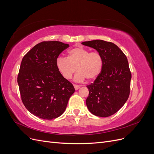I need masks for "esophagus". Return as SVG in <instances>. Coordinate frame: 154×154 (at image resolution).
<instances>
[{
	"label": "esophagus",
	"instance_id": "34e87169",
	"mask_svg": "<svg viewBox=\"0 0 154 154\" xmlns=\"http://www.w3.org/2000/svg\"><path fill=\"white\" fill-rule=\"evenodd\" d=\"M74 87L75 88V90H78L79 88H80V86H79L78 85H74Z\"/></svg>",
	"mask_w": 154,
	"mask_h": 154
}]
</instances>
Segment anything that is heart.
<instances>
[{"label":"heart","instance_id":"b5f03b06","mask_svg":"<svg viewBox=\"0 0 154 154\" xmlns=\"http://www.w3.org/2000/svg\"><path fill=\"white\" fill-rule=\"evenodd\" d=\"M103 64V58L98 52H90L82 47L70 49L67 58L59 57L56 61L58 71L66 80L71 79L77 69L74 80L78 82L84 81L85 78L94 80L100 74Z\"/></svg>","mask_w":154,"mask_h":154}]
</instances>
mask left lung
<instances>
[{
  "instance_id": "obj_1",
  "label": "left lung",
  "mask_w": 154,
  "mask_h": 154,
  "mask_svg": "<svg viewBox=\"0 0 154 154\" xmlns=\"http://www.w3.org/2000/svg\"><path fill=\"white\" fill-rule=\"evenodd\" d=\"M82 44L96 49L103 61L98 76L87 86L89 91L87 106L92 114L109 117L117 112L128 98L132 75L127 58L117 45L110 42L95 40Z\"/></svg>"
}]
</instances>
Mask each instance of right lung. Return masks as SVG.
I'll use <instances>...</instances> for the list:
<instances>
[{
    "mask_svg": "<svg viewBox=\"0 0 154 154\" xmlns=\"http://www.w3.org/2000/svg\"><path fill=\"white\" fill-rule=\"evenodd\" d=\"M68 47L58 41L42 42L22 58L17 78L22 101L40 118L53 119L61 116L75 91L56 66L59 54Z\"/></svg>",
    "mask_w": 154,
    "mask_h": 154,
    "instance_id": "obj_1",
    "label": "right lung"
}]
</instances>
